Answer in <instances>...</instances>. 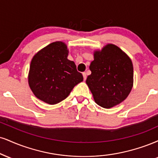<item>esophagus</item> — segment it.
I'll list each match as a JSON object with an SVG mask.
<instances>
[{
	"label": "esophagus",
	"mask_w": 158,
	"mask_h": 158,
	"mask_svg": "<svg viewBox=\"0 0 158 158\" xmlns=\"http://www.w3.org/2000/svg\"><path fill=\"white\" fill-rule=\"evenodd\" d=\"M82 75H83V78H84V80H85L87 78V73L84 72V73H82Z\"/></svg>",
	"instance_id": "esophagus-1"
}]
</instances>
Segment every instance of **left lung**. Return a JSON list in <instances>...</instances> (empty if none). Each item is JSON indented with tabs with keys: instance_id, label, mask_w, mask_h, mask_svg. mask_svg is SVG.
I'll return each instance as SVG.
<instances>
[{
	"instance_id": "left-lung-1",
	"label": "left lung",
	"mask_w": 158,
	"mask_h": 158,
	"mask_svg": "<svg viewBox=\"0 0 158 158\" xmlns=\"http://www.w3.org/2000/svg\"><path fill=\"white\" fill-rule=\"evenodd\" d=\"M90 70L86 83L101 107H113L128 96L133 85V66L129 56L116 45L108 44L96 51Z\"/></svg>"
}]
</instances>
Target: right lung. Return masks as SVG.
Returning a JSON list of instances; mask_svg holds the SVG:
<instances>
[{"label":"right lung","mask_w":158,"mask_h":158,"mask_svg":"<svg viewBox=\"0 0 158 158\" xmlns=\"http://www.w3.org/2000/svg\"><path fill=\"white\" fill-rule=\"evenodd\" d=\"M68 54L66 45L55 42L32 59L28 84L34 94L45 103L55 104L62 102L74 86L83 80L75 63L68 60Z\"/></svg>","instance_id":"1"}]
</instances>
